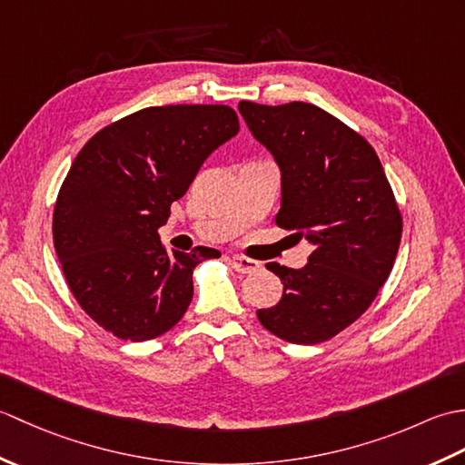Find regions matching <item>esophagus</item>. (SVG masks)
Segmentation results:
<instances>
[{
	"instance_id": "esophagus-1",
	"label": "esophagus",
	"mask_w": 465,
	"mask_h": 465,
	"mask_svg": "<svg viewBox=\"0 0 465 465\" xmlns=\"http://www.w3.org/2000/svg\"><path fill=\"white\" fill-rule=\"evenodd\" d=\"M230 263H232V268L235 272H240V273H253V272H258L260 265H262L260 262H255L252 258H245V255H232Z\"/></svg>"
}]
</instances>
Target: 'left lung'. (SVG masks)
<instances>
[{
  "label": "left lung",
  "mask_w": 465,
  "mask_h": 465,
  "mask_svg": "<svg viewBox=\"0 0 465 465\" xmlns=\"http://www.w3.org/2000/svg\"><path fill=\"white\" fill-rule=\"evenodd\" d=\"M238 107L280 165L275 223L313 248L300 270L265 263L282 280L283 295L273 308L258 310V320L290 343L325 341L358 320L390 278L401 240L396 197L373 147L322 107Z\"/></svg>",
  "instance_id": "8db88e82"
}]
</instances>
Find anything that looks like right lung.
<instances>
[{"label":"right lung","mask_w":465,"mask_h":465,"mask_svg":"<svg viewBox=\"0 0 465 465\" xmlns=\"http://www.w3.org/2000/svg\"><path fill=\"white\" fill-rule=\"evenodd\" d=\"M240 132L227 105H162L125 115L77 153L57 193L54 245L74 298L120 340L170 331L193 298L192 273L220 258L167 253L157 230L213 150Z\"/></svg>","instance_id":"1"}]
</instances>
